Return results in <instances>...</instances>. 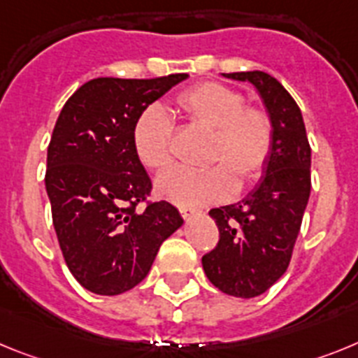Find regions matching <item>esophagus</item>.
<instances>
[{
	"label": "esophagus",
	"instance_id": "obj_1",
	"mask_svg": "<svg viewBox=\"0 0 358 358\" xmlns=\"http://www.w3.org/2000/svg\"><path fill=\"white\" fill-rule=\"evenodd\" d=\"M180 214H182V216L185 217V220H189V217L196 214V210H194V209H185V207H182V209H180Z\"/></svg>",
	"mask_w": 358,
	"mask_h": 358
}]
</instances>
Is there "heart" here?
Here are the masks:
<instances>
[{
    "label": "heart",
    "instance_id": "1",
    "mask_svg": "<svg viewBox=\"0 0 358 358\" xmlns=\"http://www.w3.org/2000/svg\"><path fill=\"white\" fill-rule=\"evenodd\" d=\"M178 108L192 124L213 133L205 171L169 169L155 182L160 198L182 207H200L231 198L238 187L256 182L268 164L273 129L268 115L247 108L238 90L203 83L183 92ZM136 158L148 169L169 166L173 124L162 108H148L133 127ZM217 166H214L213 164Z\"/></svg>",
    "mask_w": 358,
    "mask_h": 358
}]
</instances>
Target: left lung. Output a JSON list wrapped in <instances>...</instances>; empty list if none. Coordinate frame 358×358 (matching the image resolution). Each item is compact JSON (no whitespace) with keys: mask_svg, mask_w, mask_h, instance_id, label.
<instances>
[{"mask_svg":"<svg viewBox=\"0 0 358 358\" xmlns=\"http://www.w3.org/2000/svg\"><path fill=\"white\" fill-rule=\"evenodd\" d=\"M223 77L256 88L272 122L273 145L256 187L238 203L209 213L220 241L201 265L217 290L250 299L287 272L312 189V149L299 106L278 79L259 70Z\"/></svg>","mask_w":358,"mask_h":358,"instance_id":"obj_1","label":"left lung"}]
</instances>
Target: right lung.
<instances>
[{"mask_svg": "<svg viewBox=\"0 0 358 358\" xmlns=\"http://www.w3.org/2000/svg\"><path fill=\"white\" fill-rule=\"evenodd\" d=\"M187 77H99L59 113L46 157V192L68 268L93 294L136 287L160 245L183 225L169 201L136 209L151 180L136 158L133 127L149 104Z\"/></svg>", "mask_w": 358, "mask_h": 358, "instance_id": "obj_1", "label": "right lung"}]
</instances>
